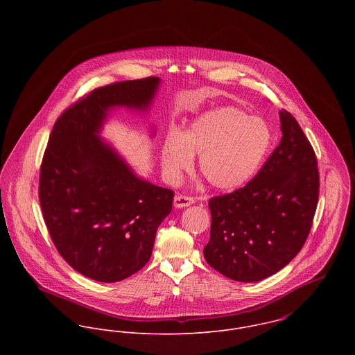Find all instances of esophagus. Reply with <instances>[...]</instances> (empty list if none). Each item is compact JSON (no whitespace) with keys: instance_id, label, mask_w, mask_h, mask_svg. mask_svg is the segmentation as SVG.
Here are the masks:
<instances>
[{"instance_id":"1","label":"esophagus","mask_w":355,"mask_h":355,"mask_svg":"<svg viewBox=\"0 0 355 355\" xmlns=\"http://www.w3.org/2000/svg\"><path fill=\"white\" fill-rule=\"evenodd\" d=\"M194 202H196L194 198L186 197V196H176L175 200H173L175 207H187V206H190V205H193Z\"/></svg>"}]
</instances>
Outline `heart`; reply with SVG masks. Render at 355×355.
I'll return each instance as SVG.
<instances>
[{
  "label": "heart",
  "instance_id": "heart-1",
  "mask_svg": "<svg viewBox=\"0 0 355 355\" xmlns=\"http://www.w3.org/2000/svg\"><path fill=\"white\" fill-rule=\"evenodd\" d=\"M269 144L263 120L235 107H220L201 114L182 134L169 132L161 164L166 178L176 182L198 155V169L211 187L235 190L253 178Z\"/></svg>",
  "mask_w": 355,
  "mask_h": 355
}]
</instances>
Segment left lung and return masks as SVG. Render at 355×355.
Masks as SVG:
<instances>
[{
  "label": "left lung",
  "mask_w": 355,
  "mask_h": 355,
  "mask_svg": "<svg viewBox=\"0 0 355 355\" xmlns=\"http://www.w3.org/2000/svg\"><path fill=\"white\" fill-rule=\"evenodd\" d=\"M282 141L245 187L209 201L206 262L243 283L263 280L301 252L318 202L314 150L291 113L280 110Z\"/></svg>",
  "instance_id": "left-lung-1"
}]
</instances>
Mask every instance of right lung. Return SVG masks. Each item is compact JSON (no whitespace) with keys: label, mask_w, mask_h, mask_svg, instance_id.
Wrapping results in <instances>:
<instances>
[{"label":"right lung","mask_w":355,"mask_h":355,"mask_svg":"<svg viewBox=\"0 0 355 355\" xmlns=\"http://www.w3.org/2000/svg\"><path fill=\"white\" fill-rule=\"evenodd\" d=\"M159 83L152 76L98 87L51 130L40 175L44 220L61 257L97 282H120L142 269L172 210L173 191L137 176L100 137L114 107L148 112Z\"/></svg>","instance_id":"right-lung-1"}]
</instances>
